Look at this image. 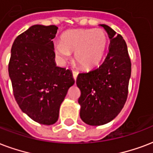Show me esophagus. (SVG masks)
I'll list each match as a JSON object with an SVG mask.
<instances>
[{
    "instance_id": "34e87169",
    "label": "esophagus",
    "mask_w": 153,
    "mask_h": 153,
    "mask_svg": "<svg viewBox=\"0 0 153 153\" xmlns=\"http://www.w3.org/2000/svg\"><path fill=\"white\" fill-rule=\"evenodd\" d=\"M72 74H73V78H74V80H76L77 76H78V72L73 71H72Z\"/></svg>"
}]
</instances>
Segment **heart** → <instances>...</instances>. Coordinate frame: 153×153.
<instances>
[{"instance_id": "1", "label": "heart", "mask_w": 153, "mask_h": 153, "mask_svg": "<svg viewBox=\"0 0 153 153\" xmlns=\"http://www.w3.org/2000/svg\"><path fill=\"white\" fill-rule=\"evenodd\" d=\"M107 36L102 30L79 29L66 31L61 43H56L54 53L62 62L67 61L74 52V60L83 69H91L102 60L107 46Z\"/></svg>"}]
</instances>
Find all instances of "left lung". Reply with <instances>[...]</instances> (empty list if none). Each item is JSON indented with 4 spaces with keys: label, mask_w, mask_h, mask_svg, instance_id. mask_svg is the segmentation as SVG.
<instances>
[{
    "label": "left lung",
    "mask_w": 153,
    "mask_h": 153,
    "mask_svg": "<svg viewBox=\"0 0 153 153\" xmlns=\"http://www.w3.org/2000/svg\"><path fill=\"white\" fill-rule=\"evenodd\" d=\"M108 33L110 45L108 55L99 67L80 73L76 84L81 95L79 99L80 118L88 125L109 123L118 115L125 104L131 77V64L123 37L102 24Z\"/></svg>",
    "instance_id": "obj_1"
}]
</instances>
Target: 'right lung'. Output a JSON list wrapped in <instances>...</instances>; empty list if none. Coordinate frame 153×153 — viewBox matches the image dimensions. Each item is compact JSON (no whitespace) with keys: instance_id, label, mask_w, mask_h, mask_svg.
<instances>
[{"instance_id":"add662e5","label":"right lung","mask_w":153,"mask_h":153,"mask_svg":"<svg viewBox=\"0 0 153 153\" xmlns=\"http://www.w3.org/2000/svg\"><path fill=\"white\" fill-rule=\"evenodd\" d=\"M57 31L56 25H32L14 40L9 63L19 108L44 125L57 122L62 102L74 83L71 71L55 63L52 40Z\"/></svg>"}]
</instances>
